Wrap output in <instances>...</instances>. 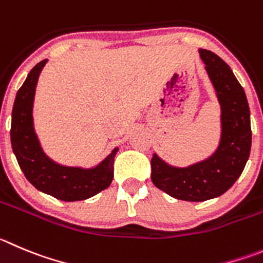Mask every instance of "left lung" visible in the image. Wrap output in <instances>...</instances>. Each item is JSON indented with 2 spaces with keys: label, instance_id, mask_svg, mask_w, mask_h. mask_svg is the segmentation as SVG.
<instances>
[{
  "label": "left lung",
  "instance_id": "obj_1",
  "mask_svg": "<svg viewBox=\"0 0 263 263\" xmlns=\"http://www.w3.org/2000/svg\"><path fill=\"white\" fill-rule=\"evenodd\" d=\"M220 105V140L214 153L187 167H175L153 154L152 181L171 197L206 201L222 196L244 170L252 146L250 111L244 88L217 54L198 49Z\"/></svg>",
  "mask_w": 263,
  "mask_h": 263
}]
</instances>
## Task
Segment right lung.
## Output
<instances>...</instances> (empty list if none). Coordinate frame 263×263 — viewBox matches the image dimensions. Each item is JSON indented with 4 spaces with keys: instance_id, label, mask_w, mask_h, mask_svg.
<instances>
[{
    "instance_id": "add662e5",
    "label": "right lung",
    "mask_w": 263,
    "mask_h": 263,
    "mask_svg": "<svg viewBox=\"0 0 263 263\" xmlns=\"http://www.w3.org/2000/svg\"><path fill=\"white\" fill-rule=\"evenodd\" d=\"M46 62L48 60L41 61L29 71L16 93L11 112V146L24 176L36 190L68 202L87 200L111 184L118 148L90 168L60 165L44 153L33 127L32 111L39 76Z\"/></svg>"
}]
</instances>
